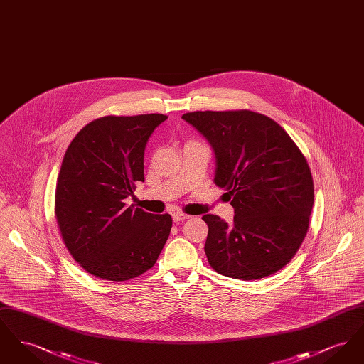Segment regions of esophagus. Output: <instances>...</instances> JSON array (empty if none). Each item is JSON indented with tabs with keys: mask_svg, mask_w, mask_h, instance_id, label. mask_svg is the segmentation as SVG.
Returning a JSON list of instances; mask_svg holds the SVG:
<instances>
[{
	"mask_svg": "<svg viewBox=\"0 0 364 364\" xmlns=\"http://www.w3.org/2000/svg\"><path fill=\"white\" fill-rule=\"evenodd\" d=\"M172 217H173L174 223H178V221H184V220H188L190 218V215L188 214H186V213H181V211H176L172 214Z\"/></svg>",
	"mask_w": 364,
	"mask_h": 364,
	"instance_id": "obj_1",
	"label": "esophagus"
}]
</instances>
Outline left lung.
Listing matches in <instances>:
<instances>
[{
    "label": "left lung",
    "mask_w": 364,
    "mask_h": 364,
    "mask_svg": "<svg viewBox=\"0 0 364 364\" xmlns=\"http://www.w3.org/2000/svg\"><path fill=\"white\" fill-rule=\"evenodd\" d=\"M183 119L213 146L214 183L235 208L232 224L214 214L202 217L210 266L244 281L274 274L309 230L314 181L306 156L279 124L257 112H191Z\"/></svg>",
    "instance_id": "1"
}]
</instances>
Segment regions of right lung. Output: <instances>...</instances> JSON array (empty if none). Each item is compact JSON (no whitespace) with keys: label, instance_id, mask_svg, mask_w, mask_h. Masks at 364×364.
<instances>
[{"label":"right lung","instance_id":"right-lung-1","mask_svg":"<svg viewBox=\"0 0 364 364\" xmlns=\"http://www.w3.org/2000/svg\"><path fill=\"white\" fill-rule=\"evenodd\" d=\"M168 116H105L70 141L55 186L54 214L63 242L87 273L127 281L150 270L169 237L172 217L127 198L144 181L143 156Z\"/></svg>","mask_w":364,"mask_h":364}]
</instances>
